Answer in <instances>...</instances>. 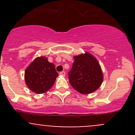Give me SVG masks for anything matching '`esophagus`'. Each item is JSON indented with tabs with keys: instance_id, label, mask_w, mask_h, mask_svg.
<instances>
[{
	"instance_id": "1",
	"label": "esophagus",
	"mask_w": 135,
	"mask_h": 135,
	"mask_svg": "<svg viewBox=\"0 0 135 135\" xmlns=\"http://www.w3.org/2000/svg\"><path fill=\"white\" fill-rule=\"evenodd\" d=\"M59 74H60V75H61V76H65V71L60 72Z\"/></svg>"
}]
</instances>
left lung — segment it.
Listing matches in <instances>:
<instances>
[{
	"mask_svg": "<svg viewBox=\"0 0 135 135\" xmlns=\"http://www.w3.org/2000/svg\"><path fill=\"white\" fill-rule=\"evenodd\" d=\"M74 59L73 67L69 72L70 85L81 94L93 93L100 86L103 80L97 60L88 52L74 56Z\"/></svg>",
	"mask_w": 135,
	"mask_h": 135,
	"instance_id": "1",
	"label": "left lung"
}]
</instances>
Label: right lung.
I'll return each instance as SVG.
<instances>
[{
  "label": "right lung",
  "instance_id": "add662e5",
  "mask_svg": "<svg viewBox=\"0 0 135 135\" xmlns=\"http://www.w3.org/2000/svg\"><path fill=\"white\" fill-rule=\"evenodd\" d=\"M58 76L55 65L42 56L36 58L25 71L26 85L38 94L51 89Z\"/></svg>",
  "mask_w": 135,
  "mask_h": 135
}]
</instances>
